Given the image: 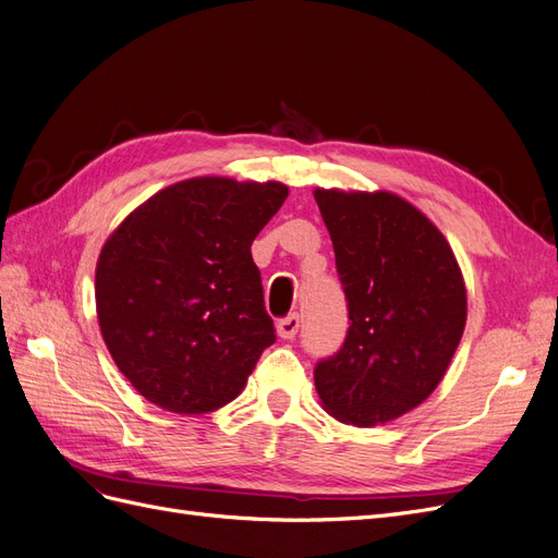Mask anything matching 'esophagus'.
Wrapping results in <instances>:
<instances>
[{
    "instance_id": "obj_1",
    "label": "esophagus",
    "mask_w": 558,
    "mask_h": 558,
    "mask_svg": "<svg viewBox=\"0 0 558 558\" xmlns=\"http://www.w3.org/2000/svg\"><path fill=\"white\" fill-rule=\"evenodd\" d=\"M298 330H300V316L298 314L286 316L277 324V335L281 337V340H293Z\"/></svg>"
}]
</instances>
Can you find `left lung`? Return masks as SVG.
<instances>
[{"label":"left lung","instance_id":"8db88e82","mask_svg":"<svg viewBox=\"0 0 558 558\" xmlns=\"http://www.w3.org/2000/svg\"><path fill=\"white\" fill-rule=\"evenodd\" d=\"M349 305V332L314 369L320 408L373 428L412 412L461 342L468 293L445 234L388 191L316 189Z\"/></svg>","mask_w":558,"mask_h":558}]
</instances>
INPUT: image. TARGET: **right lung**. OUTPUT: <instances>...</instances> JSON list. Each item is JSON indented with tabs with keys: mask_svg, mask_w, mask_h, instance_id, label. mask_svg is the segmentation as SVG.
<instances>
[{
	"mask_svg": "<svg viewBox=\"0 0 558 558\" xmlns=\"http://www.w3.org/2000/svg\"><path fill=\"white\" fill-rule=\"evenodd\" d=\"M289 189L193 177L150 195L99 251L95 305L113 363L177 414H207L242 393L275 342L251 244Z\"/></svg>",
	"mask_w": 558,
	"mask_h": 558,
	"instance_id": "1",
	"label": "right lung"
}]
</instances>
